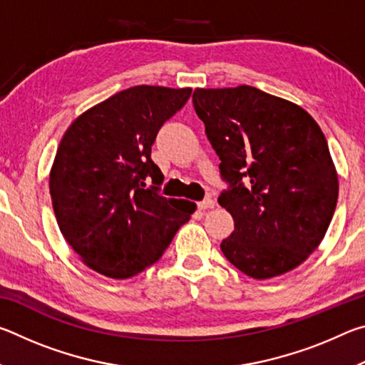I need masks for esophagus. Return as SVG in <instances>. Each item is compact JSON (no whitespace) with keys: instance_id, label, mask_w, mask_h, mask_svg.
Returning a JSON list of instances; mask_svg holds the SVG:
<instances>
[{"instance_id":"1","label":"esophagus","mask_w":365,"mask_h":365,"mask_svg":"<svg viewBox=\"0 0 365 365\" xmlns=\"http://www.w3.org/2000/svg\"><path fill=\"white\" fill-rule=\"evenodd\" d=\"M215 206L214 200H211V197H206V200H202L197 202V207L201 209V211H206V209H212Z\"/></svg>"}]
</instances>
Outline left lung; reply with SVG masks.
<instances>
[{
	"label": "left lung",
	"instance_id": "8db88e82",
	"mask_svg": "<svg viewBox=\"0 0 365 365\" xmlns=\"http://www.w3.org/2000/svg\"><path fill=\"white\" fill-rule=\"evenodd\" d=\"M193 106L228 183L219 205L235 230L220 243L224 256L257 280L298 267L324 240L338 201L319 123L298 104L250 85L196 88Z\"/></svg>",
	"mask_w": 365,
	"mask_h": 365
}]
</instances>
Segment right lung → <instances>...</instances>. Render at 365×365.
Masks as SVG:
<instances>
[{
  "label": "right lung",
  "instance_id": "1",
  "mask_svg": "<svg viewBox=\"0 0 365 365\" xmlns=\"http://www.w3.org/2000/svg\"><path fill=\"white\" fill-rule=\"evenodd\" d=\"M190 95L191 88L132 86L67 128L49 195L61 233L90 269L110 279L140 274L195 212V202L159 195L164 175L151 159L159 128Z\"/></svg>",
  "mask_w": 365,
  "mask_h": 365
}]
</instances>
